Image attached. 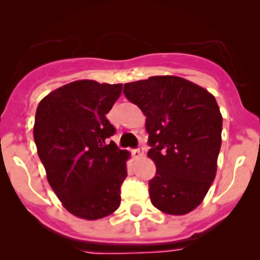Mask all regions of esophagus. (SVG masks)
I'll list each match as a JSON object with an SVG mask.
<instances>
[{"mask_svg":"<svg viewBox=\"0 0 260 260\" xmlns=\"http://www.w3.org/2000/svg\"><path fill=\"white\" fill-rule=\"evenodd\" d=\"M143 152H145V148H143L142 146H140V147H138V148L133 149V151H132V153L135 154V156H142V154H143Z\"/></svg>","mask_w":260,"mask_h":260,"instance_id":"esophagus-1","label":"esophagus"}]
</instances>
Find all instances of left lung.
Instances as JSON below:
<instances>
[{"mask_svg": "<svg viewBox=\"0 0 260 260\" xmlns=\"http://www.w3.org/2000/svg\"><path fill=\"white\" fill-rule=\"evenodd\" d=\"M123 93L147 117V156L156 165L151 203L166 214L192 211L216 175L222 117L214 95L174 75L127 83Z\"/></svg>", "mask_w": 260, "mask_h": 260, "instance_id": "1", "label": "left lung"}]
</instances>
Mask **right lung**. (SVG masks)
Listing matches in <instances>:
<instances>
[{
	"label": "right lung",
	"mask_w": 260,
	"mask_h": 260,
	"mask_svg": "<svg viewBox=\"0 0 260 260\" xmlns=\"http://www.w3.org/2000/svg\"><path fill=\"white\" fill-rule=\"evenodd\" d=\"M120 93L122 84L77 80L36 109L34 140L50 186L81 219H102L120 205L129 153L109 142L115 128L106 117Z\"/></svg>",
	"instance_id": "1"
}]
</instances>
